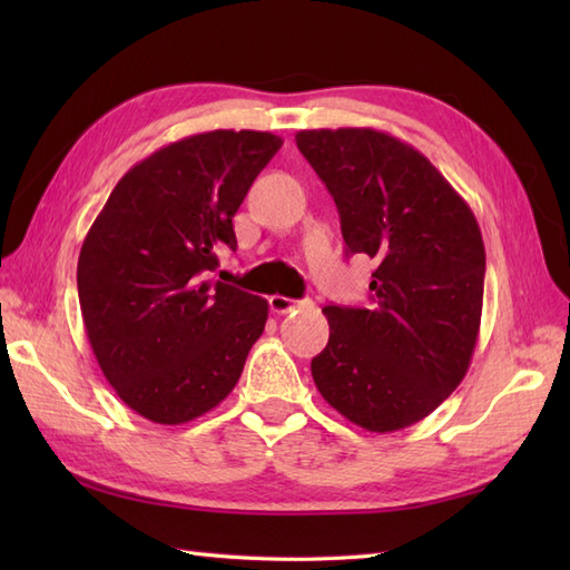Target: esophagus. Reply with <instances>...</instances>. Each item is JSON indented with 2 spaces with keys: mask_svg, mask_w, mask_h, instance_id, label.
<instances>
[{
  "mask_svg": "<svg viewBox=\"0 0 570 570\" xmlns=\"http://www.w3.org/2000/svg\"><path fill=\"white\" fill-rule=\"evenodd\" d=\"M304 306H311V298H288L282 294L269 296V308L274 313H292V311L304 308Z\"/></svg>",
  "mask_w": 570,
  "mask_h": 570,
  "instance_id": "34e87169",
  "label": "esophagus"
}]
</instances>
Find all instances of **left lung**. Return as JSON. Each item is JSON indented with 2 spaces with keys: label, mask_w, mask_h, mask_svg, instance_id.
Masks as SVG:
<instances>
[{
  "label": "left lung",
  "mask_w": 570,
  "mask_h": 570,
  "mask_svg": "<svg viewBox=\"0 0 570 570\" xmlns=\"http://www.w3.org/2000/svg\"><path fill=\"white\" fill-rule=\"evenodd\" d=\"M296 147L337 205L347 257L377 262L370 308H323L331 337L313 382L357 426L406 429L470 367L485 288L478 220L426 156L384 131L306 129Z\"/></svg>",
  "instance_id": "left-lung-1"
}]
</instances>
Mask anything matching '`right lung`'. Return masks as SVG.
<instances>
[{
	"mask_svg": "<svg viewBox=\"0 0 570 570\" xmlns=\"http://www.w3.org/2000/svg\"><path fill=\"white\" fill-rule=\"evenodd\" d=\"M282 137L215 129L131 166L78 259L82 323L102 374L139 416L178 426L235 390L269 304L210 282L233 217Z\"/></svg>",
	"mask_w": 570,
	"mask_h": 570,
	"instance_id": "right-lung-1",
	"label": "right lung"
}]
</instances>
